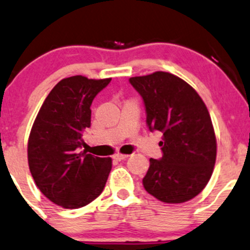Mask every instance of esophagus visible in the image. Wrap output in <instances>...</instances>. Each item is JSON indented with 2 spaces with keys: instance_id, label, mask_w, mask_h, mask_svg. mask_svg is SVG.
Masks as SVG:
<instances>
[{
  "instance_id": "obj_1",
  "label": "esophagus",
  "mask_w": 250,
  "mask_h": 250,
  "mask_svg": "<svg viewBox=\"0 0 250 250\" xmlns=\"http://www.w3.org/2000/svg\"><path fill=\"white\" fill-rule=\"evenodd\" d=\"M127 157H128V155H124V154H115L113 156L115 161H123V160H125V158H127Z\"/></svg>"
}]
</instances>
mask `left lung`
Instances as JSON below:
<instances>
[{"label": "left lung", "instance_id": "1", "mask_svg": "<svg viewBox=\"0 0 250 250\" xmlns=\"http://www.w3.org/2000/svg\"><path fill=\"white\" fill-rule=\"evenodd\" d=\"M142 95L150 130L163 133V156L150 158L144 188L167 204L197 197L213 173L217 139L208 107L186 81L170 72L155 71L130 79Z\"/></svg>", "mask_w": 250, "mask_h": 250}]
</instances>
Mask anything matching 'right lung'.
I'll list each match as a JSON object with an SVG mask.
<instances>
[{
    "label": "right lung",
    "mask_w": 250,
    "mask_h": 250,
    "mask_svg": "<svg viewBox=\"0 0 250 250\" xmlns=\"http://www.w3.org/2000/svg\"><path fill=\"white\" fill-rule=\"evenodd\" d=\"M112 79L76 75L61 80L40 107L28 137L29 170L40 192L64 208H80L101 194L111 157L79 152L90 127V104Z\"/></svg>",
    "instance_id": "right-lung-1"
}]
</instances>
